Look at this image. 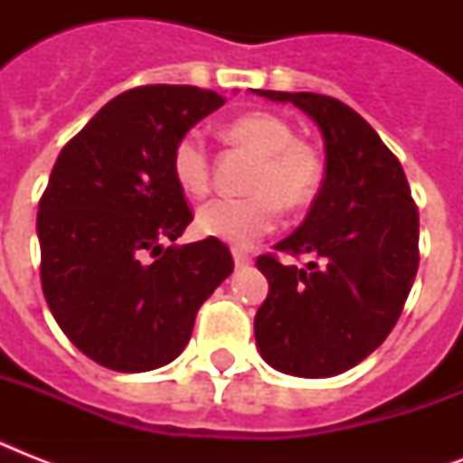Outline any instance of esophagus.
<instances>
[{"label":"esophagus","instance_id":"esophagus-1","mask_svg":"<svg viewBox=\"0 0 463 463\" xmlns=\"http://www.w3.org/2000/svg\"><path fill=\"white\" fill-rule=\"evenodd\" d=\"M232 261H235V267H247V264L252 261V257H250L245 250H238V247H235V250H232Z\"/></svg>","mask_w":463,"mask_h":463}]
</instances>
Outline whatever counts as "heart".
<instances>
[{
  "label": "heart",
  "mask_w": 463,
  "mask_h": 463,
  "mask_svg": "<svg viewBox=\"0 0 463 463\" xmlns=\"http://www.w3.org/2000/svg\"><path fill=\"white\" fill-rule=\"evenodd\" d=\"M225 137L260 156L247 182L250 196H218L196 211V231L228 245L247 247L279 223V203L303 209L317 196L324 180V163L315 146L296 139V129L271 112H250L225 127ZM170 173L189 196L206 194L211 160L199 132L182 134L170 154Z\"/></svg>",
  "instance_id": "b5f03b06"
}]
</instances>
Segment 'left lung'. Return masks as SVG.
Wrapping results in <instances>:
<instances>
[{
	"instance_id": "obj_1",
	"label": "left lung",
	"mask_w": 463,
	"mask_h": 463,
	"mask_svg": "<svg viewBox=\"0 0 463 463\" xmlns=\"http://www.w3.org/2000/svg\"><path fill=\"white\" fill-rule=\"evenodd\" d=\"M293 103L322 132L324 182L303 225L276 250L305 267L257 260L269 296L254 317L261 358L296 377H334L365 360L394 329L418 271V211L402 163L336 98L252 90Z\"/></svg>"
}]
</instances>
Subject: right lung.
<instances>
[{
    "label": "right lung",
    "mask_w": 463,
    "mask_h": 463,
    "mask_svg": "<svg viewBox=\"0 0 463 463\" xmlns=\"http://www.w3.org/2000/svg\"><path fill=\"white\" fill-rule=\"evenodd\" d=\"M223 103L196 86L125 90L57 156L38 211L40 281L61 331L98 365L173 363L203 300L232 274L221 240L165 247L192 223L173 146Z\"/></svg>",
    "instance_id": "right-lung-1"
}]
</instances>
